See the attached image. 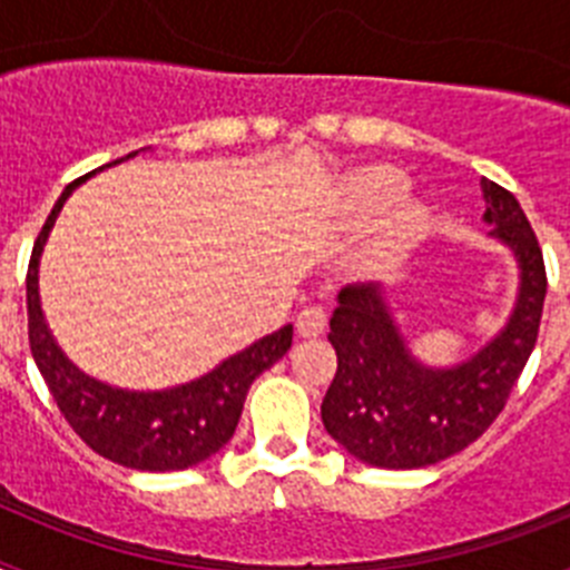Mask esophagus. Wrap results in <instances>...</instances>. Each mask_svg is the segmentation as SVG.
Segmentation results:
<instances>
[{
    "instance_id": "esophagus-1",
    "label": "esophagus",
    "mask_w": 570,
    "mask_h": 570,
    "mask_svg": "<svg viewBox=\"0 0 570 570\" xmlns=\"http://www.w3.org/2000/svg\"><path fill=\"white\" fill-rule=\"evenodd\" d=\"M325 325H328V314L320 305H308L296 316V334L299 336H322L325 334Z\"/></svg>"
}]
</instances>
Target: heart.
<instances>
[{
  "mask_svg": "<svg viewBox=\"0 0 570 570\" xmlns=\"http://www.w3.org/2000/svg\"><path fill=\"white\" fill-rule=\"evenodd\" d=\"M407 190V176L391 165H374L365 168L347 183V203L356 214L380 216L387 208H394ZM428 214L420 205H407L394 216V223L387 225L385 239L380 245V256H394L416 239L425 230Z\"/></svg>",
  "mask_w": 570,
  "mask_h": 570,
  "instance_id": "heart-1",
  "label": "heart"
}]
</instances>
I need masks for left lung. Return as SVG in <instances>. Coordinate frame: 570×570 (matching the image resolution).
Segmentation results:
<instances>
[{
    "label": "left lung",
    "instance_id": "left-lung-1",
    "mask_svg": "<svg viewBox=\"0 0 570 570\" xmlns=\"http://www.w3.org/2000/svg\"><path fill=\"white\" fill-rule=\"evenodd\" d=\"M491 236L520 268L505 328L451 367L422 365L396 328L380 285H347L331 316L336 376L322 400L325 431L376 468H425L460 454L500 416L537 345L548 279L540 242L517 196L482 179Z\"/></svg>",
    "mask_w": 570,
    "mask_h": 570
}]
</instances>
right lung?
Segmentation results:
<instances>
[{
	"label": "right lung",
	"instance_id": "right-lung-1",
	"mask_svg": "<svg viewBox=\"0 0 570 570\" xmlns=\"http://www.w3.org/2000/svg\"><path fill=\"white\" fill-rule=\"evenodd\" d=\"M130 156H136V150L116 163H125ZM116 163L102 165V168ZM88 176L62 190L33 242L28 279H24L30 354L37 360L39 374L68 425L99 456L125 468H136V471H183V468L199 465L234 436L248 387L262 371H268L274 362L288 354L294 328L285 325L274 334L262 336L250 347L228 356L223 365H216L210 374L168 387V391H122V387L105 385L82 374L62 354V347L50 336L48 322H45L42 305H39V256L65 199Z\"/></svg>",
	"mask_w": 570,
	"mask_h": 570
}]
</instances>
